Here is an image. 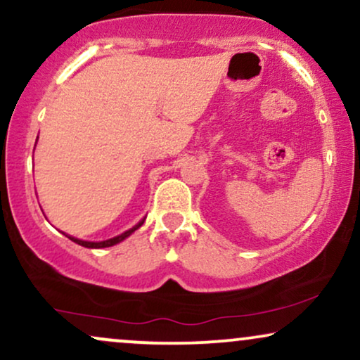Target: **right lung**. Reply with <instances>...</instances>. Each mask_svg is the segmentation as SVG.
Returning a JSON list of instances; mask_svg holds the SVG:
<instances>
[{
    "instance_id": "right-lung-1",
    "label": "right lung",
    "mask_w": 360,
    "mask_h": 360,
    "mask_svg": "<svg viewBox=\"0 0 360 360\" xmlns=\"http://www.w3.org/2000/svg\"><path fill=\"white\" fill-rule=\"evenodd\" d=\"M144 219H142V221H139L136 226H132L131 229H127V231L122 233V235H119V236H115V238H110V240H105V241H98V243H95V241H84V240H79V238H73V236H68V235L67 236L70 238L72 241H75L77 245L85 246V248H107V246H114L117 243H120V241H124L127 236H131L132 233L136 231V229H139V228L142 226V224H144Z\"/></svg>"
}]
</instances>
